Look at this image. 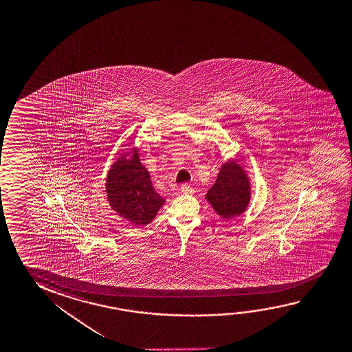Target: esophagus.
Here are the masks:
<instances>
[{
	"instance_id": "esophagus-1",
	"label": "esophagus",
	"mask_w": 352,
	"mask_h": 352,
	"mask_svg": "<svg viewBox=\"0 0 352 352\" xmlns=\"http://www.w3.org/2000/svg\"><path fill=\"white\" fill-rule=\"evenodd\" d=\"M180 190L183 194H192L194 192V189H192V186L189 184H183L180 186Z\"/></svg>"
}]
</instances>
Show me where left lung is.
<instances>
[{
	"instance_id": "left-lung-1",
	"label": "left lung",
	"mask_w": 352,
	"mask_h": 352,
	"mask_svg": "<svg viewBox=\"0 0 352 352\" xmlns=\"http://www.w3.org/2000/svg\"><path fill=\"white\" fill-rule=\"evenodd\" d=\"M205 197L221 219L241 216L248 208L252 197L248 174L234 160L225 162Z\"/></svg>"
}]
</instances>
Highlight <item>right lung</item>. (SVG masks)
Returning <instances> with one entry per match:
<instances>
[{
	"mask_svg": "<svg viewBox=\"0 0 352 352\" xmlns=\"http://www.w3.org/2000/svg\"><path fill=\"white\" fill-rule=\"evenodd\" d=\"M105 191L111 210L133 226L151 223L166 202L153 189L138 147L118 157L111 164L107 174Z\"/></svg>",
	"mask_w": 352,
	"mask_h": 352,
	"instance_id": "right-lung-1",
	"label": "right lung"
}]
</instances>
